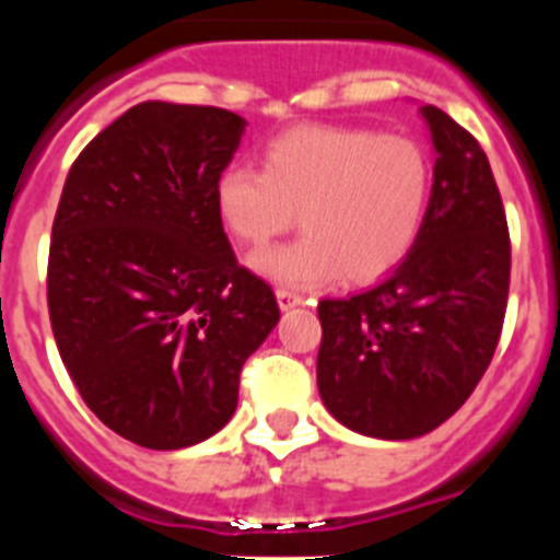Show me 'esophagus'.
<instances>
[{
  "instance_id": "obj_1",
  "label": "esophagus",
  "mask_w": 560,
  "mask_h": 560,
  "mask_svg": "<svg viewBox=\"0 0 560 560\" xmlns=\"http://www.w3.org/2000/svg\"><path fill=\"white\" fill-rule=\"evenodd\" d=\"M277 305L283 311L294 308V305H303V296L296 294V291H289V289H277Z\"/></svg>"
}]
</instances>
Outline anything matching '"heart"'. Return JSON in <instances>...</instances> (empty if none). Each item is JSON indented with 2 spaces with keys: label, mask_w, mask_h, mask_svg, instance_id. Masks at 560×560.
<instances>
[{
  "label": "heart",
  "mask_w": 560,
  "mask_h": 560,
  "mask_svg": "<svg viewBox=\"0 0 560 560\" xmlns=\"http://www.w3.org/2000/svg\"><path fill=\"white\" fill-rule=\"evenodd\" d=\"M432 165L409 137L370 128L305 126L264 151V171L230 165L215 182L226 230L260 246L291 230L303 237L257 252L252 266L280 285L370 283L409 255L427 219Z\"/></svg>",
  "instance_id": "obj_1"
}]
</instances>
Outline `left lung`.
<instances>
[{
    "label": "left lung",
    "mask_w": 560,
    "mask_h": 560,
    "mask_svg": "<svg viewBox=\"0 0 560 560\" xmlns=\"http://www.w3.org/2000/svg\"><path fill=\"white\" fill-rule=\"evenodd\" d=\"M434 148L427 219L384 280L323 300L316 384L341 427L378 440L429 434L463 407L493 359L511 285V237L488 156L420 106Z\"/></svg>",
    "instance_id": "obj_1"
}]
</instances>
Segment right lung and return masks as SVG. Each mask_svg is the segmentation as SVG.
Segmentation results:
<instances>
[{"mask_svg":"<svg viewBox=\"0 0 560 560\" xmlns=\"http://www.w3.org/2000/svg\"><path fill=\"white\" fill-rule=\"evenodd\" d=\"M244 128L226 108L140 103L83 148L63 185L49 323L86 407L137 446L173 452L224 429L244 361L280 319L215 207Z\"/></svg>","mask_w":560,"mask_h":560,"instance_id":"right-lung-1","label":"right lung"}]
</instances>
